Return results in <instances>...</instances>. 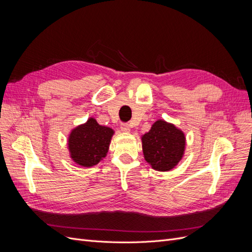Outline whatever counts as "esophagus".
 Segmentation results:
<instances>
[{"mask_svg": "<svg viewBox=\"0 0 252 252\" xmlns=\"http://www.w3.org/2000/svg\"><path fill=\"white\" fill-rule=\"evenodd\" d=\"M121 130L124 131V132H129L130 131V125L128 123H122L121 124Z\"/></svg>", "mask_w": 252, "mask_h": 252, "instance_id": "obj_1", "label": "esophagus"}]
</instances>
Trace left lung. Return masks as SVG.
Instances as JSON below:
<instances>
[{
	"label": "left lung",
	"mask_w": 252,
	"mask_h": 252,
	"mask_svg": "<svg viewBox=\"0 0 252 252\" xmlns=\"http://www.w3.org/2000/svg\"><path fill=\"white\" fill-rule=\"evenodd\" d=\"M145 159L159 171L172 169L184 154L185 136L172 124L158 120L142 138Z\"/></svg>",
	"instance_id": "left-lung-1"
}]
</instances>
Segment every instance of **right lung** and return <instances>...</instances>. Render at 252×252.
<instances>
[{
  "label": "right lung",
  "instance_id": "1",
  "mask_svg": "<svg viewBox=\"0 0 252 252\" xmlns=\"http://www.w3.org/2000/svg\"><path fill=\"white\" fill-rule=\"evenodd\" d=\"M113 130L101 126L94 119L73 129L69 136V150L75 163L84 167L96 165L108 151Z\"/></svg>",
  "mask_w": 252,
  "mask_h": 252
}]
</instances>
